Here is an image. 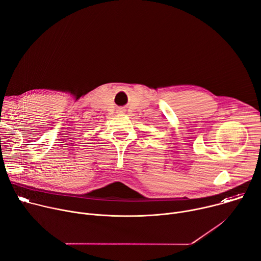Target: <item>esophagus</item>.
<instances>
[{"label":"esophagus","mask_w":261,"mask_h":261,"mask_svg":"<svg viewBox=\"0 0 261 261\" xmlns=\"http://www.w3.org/2000/svg\"><path fill=\"white\" fill-rule=\"evenodd\" d=\"M118 111H119V112H122L123 110H122V109H120V110H118Z\"/></svg>","instance_id":"34e87169"}]
</instances>
